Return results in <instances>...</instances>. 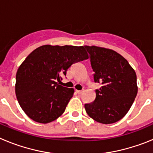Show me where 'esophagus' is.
<instances>
[{
	"mask_svg": "<svg viewBox=\"0 0 153 153\" xmlns=\"http://www.w3.org/2000/svg\"><path fill=\"white\" fill-rule=\"evenodd\" d=\"M76 93H77L78 94H81V93H82L83 92V90H76Z\"/></svg>",
	"mask_w": 153,
	"mask_h": 153,
	"instance_id": "obj_1",
	"label": "esophagus"
}]
</instances>
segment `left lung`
<instances>
[{
	"label": "left lung",
	"mask_w": 153,
	"mask_h": 153,
	"mask_svg": "<svg viewBox=\"0 0 153 153\" xmlns=\"http://www.w3.org/2000/svg\"><path fill=\"white\" fill-rule=\"evenodd\" d=\"M90 60L95 83L96 99L85 104L86 113L102 124L114 123L125 117L137 95L136 74L123 56L113 50L84 46Z\"/></svg>",
	"instance_id": "left-lung-1"
}]
</instances>
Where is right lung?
<instances>
[{
    "label": "right lung",
    "mask_w": 153,
    "mask_h": 153,
    "mask_svg": "<svg viewBox=\"0 0 153 153\" xmlns=\"http://www.w3.org/2000/svg\"><path fill=\"white\" fill-rule=\"evenodd\" d=\"M88 59L84 47L44 45L30 53L16 74L15 93L24 113L48 123L65 111L74 90L58 84L71 65Z\"/></svg>",
    "instance_id": "right-lung-1"
}]
</instances>
